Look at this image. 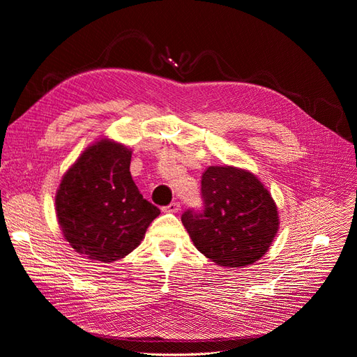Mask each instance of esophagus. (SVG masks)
Segmentation results:
<instances>
[{
    "label": "esophagus",
    "mask_w": 357,
    "mask_h": 357,
    "mask_svg": "<svg viewBox=\"0 0 357 357\" xmlns=\"http://www.w3.org/2000/svg\"><path fill=\"white\" fill-rule=\"evenodd\" d=\"M179 209H181V206H179V203H178V202H174V203H170L169 206H166V208H165V212H170V213H176V212H179Z\"/></svg>",
    "instance_id": "obj_1"
}]
</instances>
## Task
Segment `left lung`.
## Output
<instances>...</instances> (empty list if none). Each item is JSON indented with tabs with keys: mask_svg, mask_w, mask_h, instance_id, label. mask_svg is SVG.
I'll return each instance as SVG.
<instances>
[{
	"mask_svg": "<svg viewBox=\"0 0 357 357\" xmlns=\"http://www.w3.org/2000/svg\"><path fill=\"white\" fill-rule=\"evenodd\" d=\"M204 209L181 221L194 246L220 267H246L267 254L279 231L271 192L246 169L209 166L202 176Z\"/></svg>",
	"mask_w": 357,
	"mask_h": 357,
	"instance_id": "left-lung-1",
	"label": "left lung"
}]
</instances>
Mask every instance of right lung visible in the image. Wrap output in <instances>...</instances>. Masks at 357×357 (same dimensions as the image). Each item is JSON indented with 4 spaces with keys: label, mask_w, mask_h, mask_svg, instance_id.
Here are the masks:
<instances>
[{
    "label": "right lung",
    "mask_w": 357,
    "mask_h": 357,
    "mask_svg": "<svg viewBox=\"0 0 357 357\" xmlns=\"http://www.w3.org/2000/svg\"><path fill=\"white\" fill-rule=\"evenodd\" d=\"M132 149L102 136L65 172L54 209L62 234L89 259L114 262L141 245L160 209L130 175Z\"/></svg>",
    "instance_id": "add662e5"
}]
</instances>
